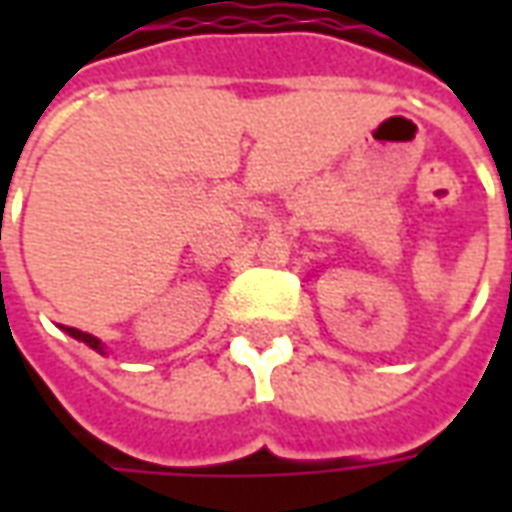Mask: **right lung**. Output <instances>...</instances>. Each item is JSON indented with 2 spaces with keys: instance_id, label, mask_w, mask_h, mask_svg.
I'll use <instances>...</instances> for the list:
<instances>
[{
  "instance_id": "1",
  "label": "right lung",
  "mask_w": 512,
  "mask_h": 512,
  "mask_svg": "<svg viewBox=\"0 0 512 512\" xmlns=\"http://www.w3.org/2000/svg\"><path fill=\"white\" fill-rule=\"evenodd\" d=\"M62 329L71 334V337H76V340H82L84 345H90V348H93V351H98V354H104V345H101V340H98V337H93V334L79 332V329H73V326H62Z\"/></svg>"
}]
</instances>
